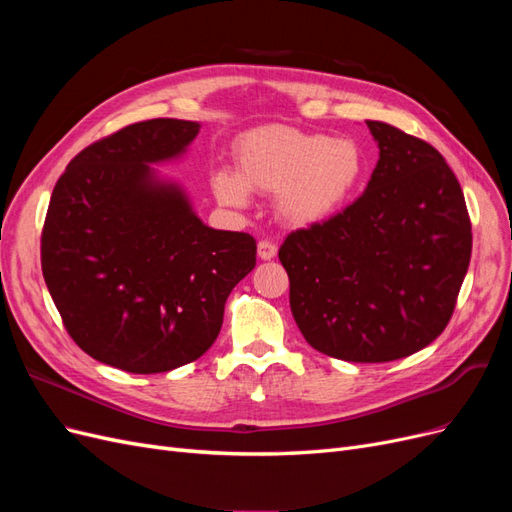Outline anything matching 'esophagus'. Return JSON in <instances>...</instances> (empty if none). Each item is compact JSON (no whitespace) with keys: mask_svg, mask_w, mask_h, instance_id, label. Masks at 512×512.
Segmentation results:
<instances>
[{"mask_svg":"<svg viewBox=\"0 0 512 512\" xmlns=\"http://www.w3.org/2000/svg\"><path fill=\"white\" fill-rule=\"evenodd\" d=\"M258 256L262 260H271L277 256V245L271 243V241H260L258 243Z\"/></svg>","mask_w":512,"mask_h":512,"instance_id":"obj_1","label":"esophagus"}]
</instances>
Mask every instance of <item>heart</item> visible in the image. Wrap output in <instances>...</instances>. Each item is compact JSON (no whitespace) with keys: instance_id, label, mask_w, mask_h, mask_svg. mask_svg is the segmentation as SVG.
<instances>
[{"instance_id":"1","label":"heart","mask_w":512,"mask_h":512,"mask_svg":"<svg viewBox=\"0 0 512 512\" xmlns=\"http://www.w3.org/2000/svg\"><path fill=\"white\" fill-rule=\"evenodd\" d=\"M363 170V151L350 138L267 126L237 138L235 173H215L213 192L228 207H245L247 189L275 194L282 220L309 226L346 203Z\"/></svg>"}]
</instances>
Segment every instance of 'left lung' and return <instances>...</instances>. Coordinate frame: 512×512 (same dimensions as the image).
Here are the masks:
<instances>
[{"label":"left lung","mask_w":512,"mask_h":512,"mask_svg":"<svg viewBox=\"0 0 512 512\" xmlns=\"http://www.w3.org/2000/svg\"><path fill=\"white\" fill-rule=\"evenodd\" d=\"M380 158L365 192L280 247L290 309L307 344L333 359L386 363L429 346L453 316L472 224L438 149L367 121Z\"/></svg>","instance_id":"left-lung-1"}]
</instances>
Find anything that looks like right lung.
Here are the masks:
<instances>
[{"instance_id":"right-lung-1","label":"right lung","mask_w":512,"mask_h":512,"mask_svg":"<svg viewBox=\"0 0 512 512\" xmlns=\"http://www.w3.org/2000/svg\"><path fill=\"white\" fill-rule=\"evenodd\" d=\"M200 123L149 119L85 147L55 183L42 275L83 352L162 374L220 335L230 290L256 267V239L215 230L149 164L183 156Z\"/></svg>"}]
</instances>
